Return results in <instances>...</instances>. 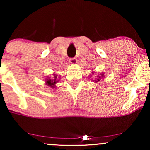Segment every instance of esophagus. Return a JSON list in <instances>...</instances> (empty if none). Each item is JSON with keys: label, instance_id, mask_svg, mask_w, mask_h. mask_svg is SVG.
<instances>
[{"label": "esophagus", "instance_id": "1", "mask_svg": "<svg viewBox=\"0 0 150 150\" xmlns=\"http://www.w3.org/2000/svg\"><path fill=\"white\" fill-rule=\"evenodd\" d=\"M70 63H73V64H75V63H77V59L76 58H69Z\"/></svg>", "mask_w": 150, "mask_h": 150}]
</instances>
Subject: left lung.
Listing matches in <instances>:
<instances>
[{"mask_svg":"<svg viewBox=\"0 0 150 150\" xmlns=\"http://www.w3.org/2000/svg\"><path fill=\"white\" fill-rule=\"evenodd\" d=\"M101 77H103V74H101ZM101 78V76H99V78L97 79V80H95L96 82H97V81H99V79Z\"/></svg>","mask_w":150,"mask_h":150,"instance_id":"1","label":"left lung"}]
</instances>
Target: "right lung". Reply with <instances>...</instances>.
<instances>
[{"label": "right lung", "instance_id": "add662e5", "mask_svg": "<svg viewBox=\"0 0 150 150\" xmlns=\"http://www.w3.org/2000/svg\"><path fill=\"white\" fill-rule=\"evenodd\" d=\"M53 77H54V79H51L50 77H47V78L46 79V85L50 86V87H51L52 88H55V84L57 82H58V81L56 80L57 77L55 76V75H53Z\"/></svg>", "mask_w": 150, "mask_h": 150}]
</instances>
